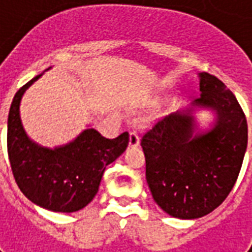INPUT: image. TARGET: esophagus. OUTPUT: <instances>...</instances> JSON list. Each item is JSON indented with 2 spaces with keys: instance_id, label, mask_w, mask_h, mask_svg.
Masks as SVG:
<instances>
[{
  "instance_id": "1",
  "label": "esophagus",
  "mask_w": 252,
  "mask_h": 252,
  "mask_svg": "<svg viewBox=\"0 0 252 252\" xmlns=\"http://www.w3.org/2000/svg\"><path fill=\"white\" fill-rule=\"evenodd\" d=\"M140 144V136L136 130H132L129 133V145L133 148V146H137Z\"/></svg>"
}]
</instances>
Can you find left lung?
Listing matches in <instances>:
<instances>
[{
	"instance_id": "1",
	"label": "left lung",
	"mask_w": 252,
	"mask_h": 252,
	"mask_svg": "<svg viewBox=\"0 0 252 252\" xmlns=\"http://www.w3.org/2000/svg\"><path fill=\"white\" fill-rule=\"evenodd\" d=\"M199 77L201 96L191 108L158 120L141 138L154 201L182 220L203 217L223 203L247 148V120L234 94L209 73ZM193 106L215 111L216 122L207 132H197Z\"/></svg>"
}]
</instances>
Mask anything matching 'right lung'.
Masks as SVG:
<instances>
[{"label":"right lung","mask_w":252,"mask_h":252,"mask_svg":"<svg viewBox=\"0 0 252 252\" xmlns=\"http://www.w3.org/2000/svg\"><path fill=\"white\" fill-rule=\"evenodd\" d=\"M17 91L7 119V154L14 179L33 204L52 212L72 213L85 208L99 189L106 166L126 152L129 134L106 138L87 128L64 146L43 148L26 134L19 115L22 95L40 78Z\"/></svg>","instance_id":"obj_1"}]
</instances>
